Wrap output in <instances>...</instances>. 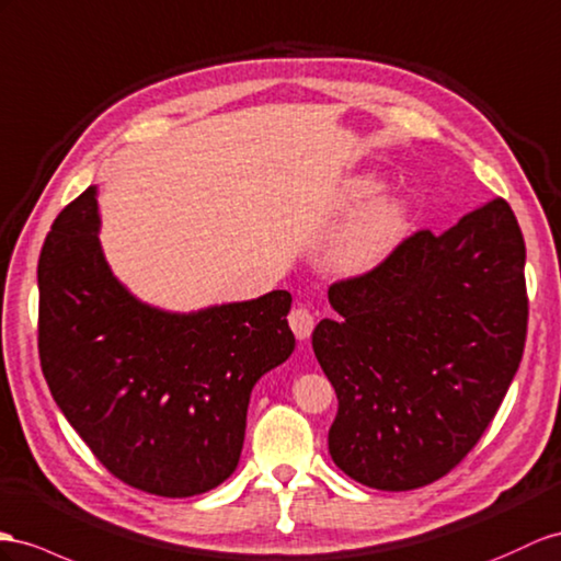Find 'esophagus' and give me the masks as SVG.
Wrapping results in <instances>:
<instances>
[{
  "label": "esophagus",
  "mask_w": 561,
  "mask_h": 561,
  "mask_svg": "<svg viewBox=\"0 0 561 561\" xmlns=\"http://www.w3.org/2000/svg\"><path fill=\"white\" fill-rule=\"evenodd\" d=\"M289 324H291V329H294L296 339H298V341H306V339H310L312 329H314V318H312V312H310L308 308L298 306V308H294L291 314H289Z\"/></svg>",
  "instance_id": "1"
}]
</instances>
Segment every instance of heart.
<instances>
[{
  "label": "heart",
  "instance_id": "1",
  "mask_svg": "<svg viewBox=\"0 0 561 561\" xmlns=\"http://www.w3.org/2000/svg\"><path fill=\"white\" fill-rule=\"evenodd\" d=\"M383 178L379 172H360L341 186L339 201L343 208L365 207L353 213L346 225L339 227L327 247V265L341 277H363L381 267L405 241L412 206L405 194H380Z\"/></svg>",
  "mask_w": 561,
  "mask_h": 561
}]
</instances>
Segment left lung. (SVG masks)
<instances>
[{
	"mask_svg": "<svg viewBox=\"0 0 561 561\" xmlns=\"http://www.w3.org/2000/svg\"><path fill=\"white\" fill-rule=\"evenodd\" d=\"M524 265L519 222L493 198L329 286L339 318L314 327L312 351L339 398L329 455L343 473L414 491L462 462L522 363Z\"/></svg>",
	"mask_w": 561,
	"mask_h": 561,
	"instance_id": "left-lung-1",
	"label": "left lung"
}]
</instances>
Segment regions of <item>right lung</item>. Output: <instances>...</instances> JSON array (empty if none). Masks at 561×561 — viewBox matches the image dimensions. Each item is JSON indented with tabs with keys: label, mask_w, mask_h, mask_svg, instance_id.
Wrapping results in <instances>:
<instances>
[{
	"label": "right lung",
	"mask_w": 561,
	"mask_h": 561,
	"mask_svg": "<svg viewBox=\"0 0 561 561\" xmlns=\"http://www.w3.org/2000/svg\"><path fill=\"white\" fill-rule=\"evenodd\" d=\"M96 186L54 220L37 263L39 363L64 417L113 477L192 497L234 473L253 386L294 353L289 291L170 312L113 275Z\"/></svg>",
	"instance_id": "obj_1"
}]
</instances>
